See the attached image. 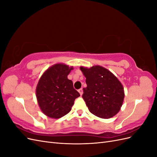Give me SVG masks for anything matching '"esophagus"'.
Listing matches in <instances>:
<instances>
[{"instance_id":"1","label":"esophagus","mask_w":157,"mask_h":157,"mask_svg":"<svg viewBox=\"0 0 157 157\" xmlns=\"http://www.w3.org/2000/svg\"><path fill=\"white\" fill-rule=\"evenodd\" d=\"M78 92L80 93V96H82V94H83V90H82V88H80L78 90Z\"/></svg>"}]
</instances>
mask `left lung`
<instances>
[{"mask_svg": "<svg viewBox=\"0 0 157 157\" xmlns=\"http://www.w3.org/2000/svg\"><path fill=\"white\" fill-rule=\"evenodd\" d=\"M87 86L82 98L90 112L101 118H109L120 111L124 98V88L118 78L101 66L80 67Z\"/></svg>", "mask_w": 157, "mask_h": 157, "instance_id": "obj_1", "label": "left lung"}]
</instances>
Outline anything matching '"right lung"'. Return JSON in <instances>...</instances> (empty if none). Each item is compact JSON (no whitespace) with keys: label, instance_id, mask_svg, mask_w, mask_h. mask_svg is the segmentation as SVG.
I'll list each match as a JSON object with an SVG mask.
<instances>
[{"label":"right lung","instance_id":"obj_1","mask_svg":"<svg viewBox=\"0 0 157 157\" xmlns=\"http://www.w3.org/2000/svg\"><path fill=\"white\" fill-rule=\"evenodd\" d=\"M73 68L56 64L47 69L40 77L36 89L38 103L46 116L59 118L71 111L80 94L73 88L67 75Z\"/></svg>","mask_w":157,"mask_h":157}]
</instances>
